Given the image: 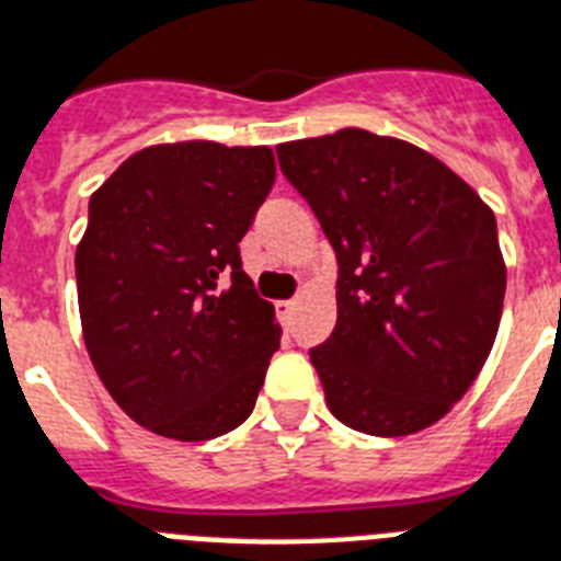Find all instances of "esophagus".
<instances>
[{
  "label": "esophagus",
  "mask_w": 561,
  "mask_h": 561,
  "mask_svg": "<svg viewBox=\"0 0 561 561\" xmlns=\"http://www.w3.org/2000/svg\"><path fill=\"white\" fill-rule=\"evenodd\" d=\"M276 313H279L282 324H290V322H294L296 299H285V302H276Z\"/></svg>",
  "instance_id": "esophagus-1"
}]
</instances>
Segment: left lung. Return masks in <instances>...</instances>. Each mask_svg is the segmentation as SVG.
<instances>
[{
    "mask_svg": "<svg viewBox=\"0 0 561 561\" xmlns=\"http://www.w3.org/2000/svg\"><path fill=\"white\" fill-rule=\"evenodd\" d=\"M339 262L336 328L310 351L339 422L431 427L491 356L505 302L496 216L448 164L362 128L276 148Z\"/></svg>",
    "mask_w": 561,
    "mask_h": 561,
    "instance_id": "8db88e82",
    "label": "left lung"
}]
</instances>
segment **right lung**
<instances>
[{
  "instance_id": "1",
  "label": "right lung",
  "mask_w": 561,
  "mask_h": 561,
  "mask_svg": "<svg viewBox=\"0 0 561 561\" xmlns=\"http://www.w3.org/2000/svg\"><path fill=\"white\" fill-rule=\"evenodd\" d=\"M273 179L265 145L193 139L142 148L91 196L77 244L84 347L113 402L159 436L214 439L256 404L282 328L239 242Z\"/></svg>"
}]
</instances>
